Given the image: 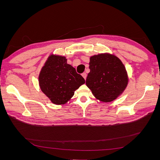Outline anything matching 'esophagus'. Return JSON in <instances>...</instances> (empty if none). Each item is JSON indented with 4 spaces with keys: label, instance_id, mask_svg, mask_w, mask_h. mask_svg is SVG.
Wrapping results in <instances>:
<instances>
[{
    "label": "esophagus",
    "instance_id": "1",
    "mask_svg": "<svg viewBox=\"0 0 160 160\" xmlns=\"http://www.w3.org/2000/svg\"><path fill=\"white\" fill-rule=\"evenodd\" d=\"M82 76H83V77L85 79H86V78H87V73H86V72H83V73H82Z\"/></svg>",
    "mask_w": 160,
    "mask_h": 160
}]
</instances>
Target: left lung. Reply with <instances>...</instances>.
Here are the masks:
<instances>
[{
	"instance_id": "8db88e82",
	"label": "left lung",
	"mask_w": 160,
	"mask_h": 160,
	"mask_svg": "<svg viewBox=\"0 0 160 160\" xmlns=\"http://www.w3.org/2000/svg\"><path fill=\"white\" fill-rule=\"evenodd\" d=\"M89 69L86 85L98 99L104 102L112 101L126 88L127 71L116 56L108 53L92 56Z\"/></svg>"
}]
</instances>
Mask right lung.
I'll return each instance as SVG.
<instances>
[{"instance_id": "1", "label": "right lung", "mask_w": 160, "mask_h": 160, "mask_svg": "<svg viewBox=\"0 0 160 160\" xmlns=\"http://www.w3.org/2000/svg\"><path fill=\"white\" fill-rule=\"evenodd\" d=\"M38 81L41 91L56 105L66 103L75 91L85 83L74 67L67 64L65 57L53 55L49 57L42 67Z\"/></svg>"}]
</instances>
